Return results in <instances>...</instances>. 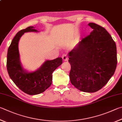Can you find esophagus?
Masks as SVG:
<instances>
[{
	"label": "esophagus",
	"mask_w": 122,
	"mask_h": 122,
	"mask_svg": "<svg viewBox=\"0 0 122 122\" xmlns=\"http://www.w3.org/2000/svg\"><path fill=\"white\" fill-rule=\"evenodd\" d=\"M62 58L63 60L65 61H66L68 60V56L66 54H63L62 55Z\"/></svg>",
	"instance_id": "obj_1"
}]
</instances>
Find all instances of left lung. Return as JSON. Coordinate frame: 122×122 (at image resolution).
I'll return each instance as SVG.
<instances>
[{"mask_svg": "<svg viewBox=\"0 0 122 122\" xmlns=\"http://www.w3.org/2000/svg\"><path fill=\"white\" fill-rule=\"evenodd\" d=\"M93 31L69 53L71 84L81 91L93 93L102 88L114 74L116 45L105 28L94 23Z\"/></svg>", "mask_w": 122, "mask_h": 122, "instance_id": "obj_1", "label": "left lung"}]
</instances>
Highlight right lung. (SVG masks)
I'll list each match as a JSON object with an SVG mask.
<instances>
[{
    "mask_svg": "<svg viewBox=\"0 0 122 122\" xmlns=\"http://www.w3.org/2000/svg\"><path fill=\"white\" fill-rule=\"evenodd\" d=\"M34 26H29L17 33L8 47L7 69L10 79L21 91L29 95L44 92L52 82V73L62 63L61 57L47 60L38 70L29 72L22 67L19 52V40L24 33L38 32Z\"/></svg>",
    "mask_w": 122,
    "mask_h": 122,
    "instance_id": "add662e5",
    "label": "right lung"
}]
</instances>
